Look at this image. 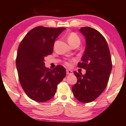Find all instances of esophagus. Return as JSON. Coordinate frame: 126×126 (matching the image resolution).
Listing matches in <instances>:
<instances>
[{"instance_id": "34e87169", "label": "esophagus", "mask_w": 126, "mask_h": 126, "mask_svg": "<svg viewBox=\"0 0 126 126\" xmlns=\"http://www.w3.org/2000/svg\"><path fill=\"white\" fill-rule=\"evenodd\" d=\"M66 73H67V75H71L73 73V72L70 70H66Z\"/></svg>"}]
</instances>
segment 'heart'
Instances as JSON below:
<instances>
[{"mask_svg": "<svg viewBox=\"0 0 126 126\" xmlns=\"http://www.w3.org/2000/svg\"><path fill=\"white\" fill-rule=\"evenodd\" d=\"M67 40L69 44L71 46L75 43H80V38L78 37V35L74 32H71L67 36ZM66 64L67 66H70V63L66 62Z\"/></svg>", "mask_w": 126, "mask_h": 126, "instance_id": "heart-1", "label": "heart"}]
</instances>
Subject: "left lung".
<instances>
[{
  "label": "left lung",
  "mask_w": 126,
  "mask_h": 126,
  "mask_svg": "<svg viewBox=\"0 0 126 126\" xmlns=\"http://www.w3.org/2000/svg\"><path fill=\"white\" fill-rule=\"evenodd\" d=\"M79 31L85 37L86 47L78 66L85 69L86 73L74 72L78 81L72 90L78 101L88 103L94 101L105 90L112 62L107 41L99 31L88 27H82Z\"/></svg>",
  "instance_id": "obj_1"
}]
</instances>
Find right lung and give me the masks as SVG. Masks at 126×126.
Here are the masks:
<instances>
[{
  "mask_svg": "<svg viewBox=\"0 0 126 126\" xmlns=\"http://www.w3.org/2000/svg\"><path fill=\"white\" fill-rule=\"evenodd\" d=\"M65 28L37 27L27 34L18 49L16 66L24 92L32 100L45 102L54 96L57 85L66 75L65 68L45 66L44 57L51 54L54 41Z\"/></svg>",
  "mask_w": 126,
  "mask_h": 126,
  "instance_id": "add662e5",
  "label": "right lung"
}]
</instances>
